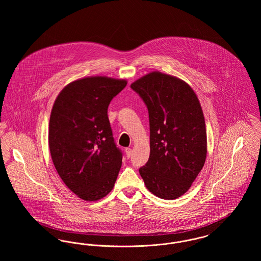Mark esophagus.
Instances as JSON below:
<instances>
[{"instance_id":"34e87169","label":"esophagus","mask_w":261,"mask_h":261,"mask_svg":"<svg viewBox=\"0 0 261 261\" xmlns=\"http://www.w3.org/2000/svg\"><path fill=\"white\" fill-rule=\"evenodd\" d=\"M125 153H126V156H127L128 159H130L131 155H132V149H130V148L125 149Z\"/></svg>"}]
</instances>
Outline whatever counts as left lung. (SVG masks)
Instances as JSON below:
<instances>
[{
  "mask_svg": "<svg viewBox=\"0 0 261 261\" xmlns=\"http://www.w3.org/2000/svg\"><path fill=\"white\" fill-rule=\"evenodd\" d=\"M131 88L149 111L150 151L140 175L154 196L178 199L206 160V129L199 99L184 80L160 71L142 76Z\"/></svg>",
  "mask_w": 261,
  "mask_h": 261,
  "instance_id": "1",
  "label": "left lung"
}]
</instances>
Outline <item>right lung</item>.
I'll use <instances>...</instances> for the list:
<instances>
[{
    "mask_svg": "<svg viewBox=\"0 0 261 261\" xmlns=\"http://www.w3.org/2000/svg\"><path fill=\"white\" fill-rule=\"evenodd\" d=\"M127 80L88 76L67 84L50 112L49 148L63 183L87 201L111 193L122 163L116 148L108 108Z\"/></svg>",
    "mask_w": 261,
    "mask_h": 261,
    "instance_id": "right-lung-1",
    "label": "right lung"
}]
</instances>
